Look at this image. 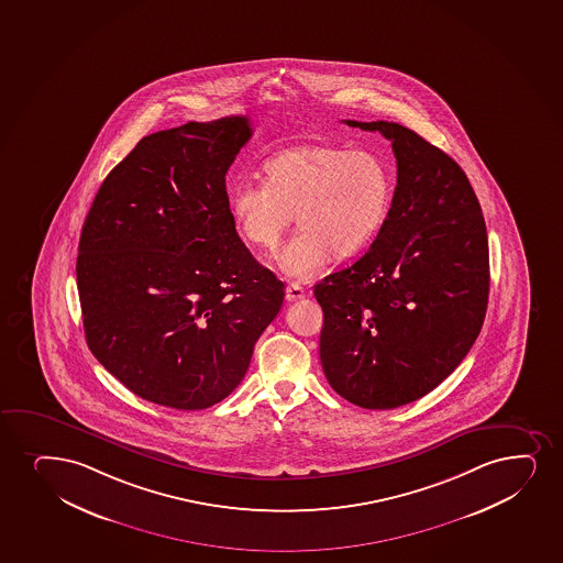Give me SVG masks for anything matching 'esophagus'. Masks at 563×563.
I'll list each match as a JSON object with an SVG mask.
<instances>
[{
    "label": "esophagus",
    "mask_w": 563,
    "mask_h": 563,
    "mask_svg": "<svg viewBox=\"0 0 563 563\" xmlns=\"http://www.w3.org/2000/svg\"><path fill=\"white\" fill-rule=\"evenodd\" d=\"M303 298V286L298 285V283H290V285L286 286V299H288V301H298V299Z\"/></svg>",
    "instance_id": "1"
}]
</instances>
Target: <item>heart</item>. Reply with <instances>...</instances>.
<instances>
[{
	"label": "heart",
	"instance_id": "1",
	"mask_svg": "<svg viewBox=\"0 0 563 563\" xmlns=\"http://www.w3.org/2000/svg\"><path fill=\"white\" fill-rule=\"evenodd\" d=\"M390 172L377 154L331 143L291 146L264 164V185L241 180L230 194L233 224L246 245L278 252L286 277L307 280L331 256L352 258L375 241L391 203Z\"/></svg>",
	"mask_w": 563,
	"mask_h": 563
}]
</instances>
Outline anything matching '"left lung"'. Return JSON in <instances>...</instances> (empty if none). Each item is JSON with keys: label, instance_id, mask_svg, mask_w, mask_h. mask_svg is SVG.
<instances>
[{"label": "left lung", "instance_id": "left-lung-1", "mask_svg": "<svg viewBox=\"0 0 563 563\" xmlns=\"http://www.w3.org/2000/svg\"><path fill=\"white\" fill-rule=\"evenodd\" d=\"M349 126L391 141L397 186L356 264L314 286L324 311L320 362L331 388L364 409H396L443 383L483 328L488 235L467 175L397 122Z\"/></svg>", "mask_w": 563, "mask_h": 563}]
</instances>
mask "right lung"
I'll use <instances>...</instances> for the list:
<instances>
[{"instance_id": "obj_1", "label": "right lung", "mask_w": 563, "mask_h": 563, "mask_svg": "<svg viewBox=\"0 0 563 563\" xmlns=\"http://www.w3.org/2000/svg\"><path fill=\"white\" fill-rule=\"evenodd\" d=\"M246 117L151 133L107 175L77 256L88 349L146 401L207 409L245 377L285 285L233 224L225 173Z\"/></svg>"}]
</instances>
